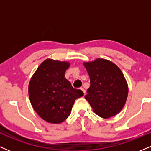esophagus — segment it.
I'll return each instance as SVG.
<instances>
[{"label":"esophagus","mask_w":151,"mask_h":151,"mask_svg":"<svg viewBox=\"0 0 151 151\" xmlns=\"http://www.w3.org/2000/svg\"><path fill=\"white\" fill-rule=\"evenodd\" d=\"M80 89L81 90V91H83V92H84V94L85 95V93H86V91H85V89H83V88H80Z\"/></svg>","instance_id":"1"}]
</instances>
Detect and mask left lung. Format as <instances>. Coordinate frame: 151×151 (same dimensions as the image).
Listing matches in <instances>:
<instances>
[{
    "label": "left lung",
    "mask_w": 151,
    "mask_h": 151,
    "mask_svg": "<svg viewBox=\"0 0 151 151\" xmlns=\"http://www.w3.org/2000/svg\"><path fill=\"white\" fill-rule=\"evenodd\" d=\"M90 79V87L84 98L94 113L103 119L116 115L125 105L129 86L121 70L114 62L97 58L84 62Z\"/></svg>",
    "instance_id": "1"
}]
</instances>
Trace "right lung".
<instances>
[{
  "instance_id": "right-lung-1",
  "label": "right lung",
  "mask_w": 151,
  "mask_h": 151,
  "mask_svg": "<svg viewBox=\"0 0 151 151\" xmlns=\"http://www.w3.org/2000/svg\"><path fill=\"white\" fill-rule=\"evenodd\" d=\"M67 61L46 59L32 74L28 94L32 108L39 116L50 124H61L68 118L76 99L84 95L74 89L66 79Z\"/></svg>"
}]
</instances>
